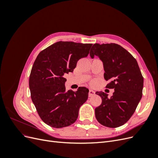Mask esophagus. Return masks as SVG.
<instances>
[{
    "label": "esophagus",
    "mask_w": 158,
    "mask_h": 158,
    "mask_svg": "<svg viewBox=\"0 0 158 158\" xmlns=\"http://www.w3.org/2000/svg\"><path fill=\"white\" fill-rule=\"evenodd\" d=\"M95 94V92H94V90H92V89H89V93H88L89 97H92V96H93V95H94Z\"/></svg>",
    "instance_id": "1"
}]
</instances>
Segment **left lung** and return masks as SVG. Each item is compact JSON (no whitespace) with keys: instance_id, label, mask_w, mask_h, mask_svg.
Returning <instances> with one entry per match:
<instances>
[{"instance_id":"1","label":"left lung","mask_w":158,"mask_h":158,"mask_svg":"<svg viewBox=\"0 0 158 158\" xmlns=\"http://www.w3.org/2000/svg\"><path fill=\"white\" fill-rule=\"evenodd\" d=\"M89 55L98 56L102 61L104 78L109 80L106 88L114 89L111 98L97 92L102 104L95 109L98 121L102 125L116 128L123 125L130 118L142 96L144 78L136 60L121 45L115 44H95Z\"/></svg>"}]
</instances>
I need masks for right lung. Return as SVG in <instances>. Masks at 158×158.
I'll return each mask as SVG.
<instances>
[{
    "mask_svg": "<svg viewBox=\"0 0 158 158\" xmlns=\"http://www.w3.org/2000/svg\"><path fill=\"white\" fill-rule=\"evenodd\" d=\"M92 44L58 41L38 55L29 80L32 102L45 123L53 128L73 124L79 109L88 98L89 89L66 91L65 74L73 72L77 62L86 57Z\"/></svg>",
    "mask_w": 158,
    "mask_h": 158,
    "instance_id": "obj_1",
    "label": "right lung"
}]
</instances>
